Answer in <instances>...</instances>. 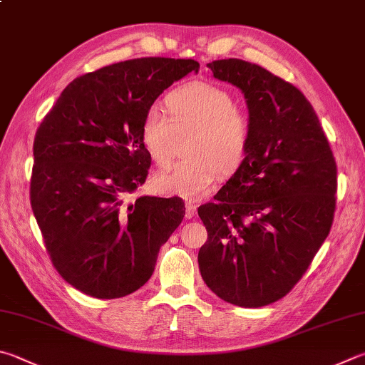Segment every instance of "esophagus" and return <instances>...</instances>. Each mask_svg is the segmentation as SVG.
Segmentation results:
<instances>
[{"label":"esophagus","instance_id":"34e87169","mask_svg":"<svg viewBox=\"0 0 365 365\" xmlns=\"http://www.w3.org/2000/svg\"><path fill=\"white\" fill-rule=\"evenodd\" d=\"M195 215H196V204L187 201V204H185V217L193 218Z\"/></svg>","mask_w":365,"mask_h":365}]
</instances>
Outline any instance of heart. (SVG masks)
Here are the masks:
<instances>
[{"mask_svg": "<svg viewBox=\"0 0 365 365\" xmlns=\"http://www.w3.org/2000/svg\"><path fill=\"white\" fill-rule=\"evenodd\" d=\"M165 108L151 107L142 118L140 140L151 161L169 165L175 155L177 134L193 132L187 143L188 160L158 174L155 190L187 200H200L217 187L222 172L231 175L249 155L254 123L247 111L222 86L191 81L165 97Z\"/></svg>", "mask_w": 365, "mask_h": 365, "instance_id": "heart-1", "label": "heart"}]
</instances>
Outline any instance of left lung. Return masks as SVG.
Masks as SVG:
<instances>
[{"label":"left lung","mask_w":365,"mask_h":365,"mask_svg":"<svg viewBox=\"0 0 365 365\" xmlns=\"http://www.w3.org/2000/svg\"><path fill=\"white\" fill-rule=\"evenodd\" d=\"M207 67L244 92L254 138L215 202L197 209L207 230L197 263L217 297L260 308L295 287L329 236L336 163L314 108L294 84L241 58Z\"/></svg>","instance_id":"1"}]
</instances>
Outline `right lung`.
I'll list each match as a JSON object with an SVG mask.
<instances>
[{
    "label": "right lung",
    "mask_w": 365,
    "mask_h": 365,
    "mask_svg": "<svg viewBox=\"0 0 365 365\" xmlns=\"http://www.w3.org/2000/svg\"><path fill=\"white\" fill-rule=\"evenodd\" d=\"M197 70L196 61L169 57L108 65L73 79L39 124L31 209L52 264L79 292L107 300L135 292L182 223V197L128 196L151 165L140 140L145 111Z\"/></svg>",
    "instance_id": "right-lung-1"
}]
</instances>
